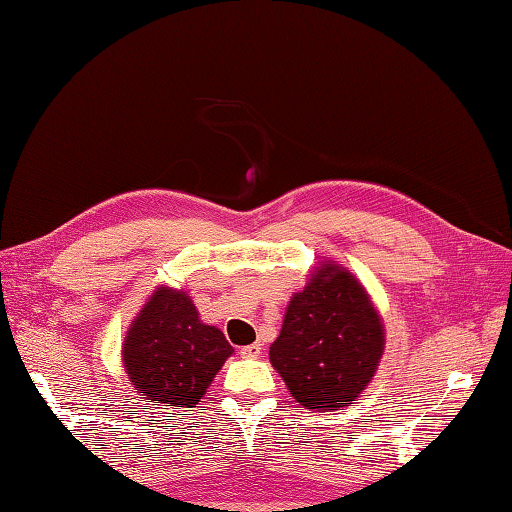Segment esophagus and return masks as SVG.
Instances as JSON below:
<instances>
[{"label": "esophagus", "mask_w": 512, "mask_h": 512, "mask_svg": "<svg viewBox=\"0 0 512 512\" xmlns=\"http://www.w3.org/2000/svg\"><path fill=\"white\" fill-rule=\"evenodd\" d=\"M239 354H242L244 358H257L259 354H262V343H250V345L239 347Z\"/></svg>", "instance_id": "1"}]
</instances>
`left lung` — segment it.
<instances>
[{
  "mask_svg": "<svg viewBox=\"0 0 512 512\" xmlns=\"http://www.w3.org/2000/svg\"><path fill=\"white\" fill-rule=\"evenodd\" d=\"M383 352L385 323L361 279L325 259L288 301L268 358L301 407L325 413L363 394Z\"/></svg>",
  "mask_w": 512,
  "mask_h": 512,
  "instance_id": "8db88e82",
  "label": "left lung"
}]
</instances>
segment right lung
Wrapping results in <instances>:
<instances>
[{
    "mask_svg": "<svg viewBox=\"0 0 512 512\" xmlns=\"http://www.w3.org/2000/svg\"><path fill=\"white\" fill-rule=\"evenodd\" d=\"M129 385L160 407H195L233 354L224 334L204 323L184 290L158 286L123 339Z\"/></svg>",
    "mask_w": 512,
    "mask_h": 512,
    "instance_id": "1",
    "label": "right lung"
}]
</instances>
